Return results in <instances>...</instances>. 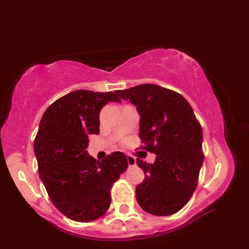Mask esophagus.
Here are the masks:
<instances>
[{
  "label": "esophagus",
  "instance_id": "esophagus-1",
  "mask_svg": "<svg viewBox=\"0 0 249 249\" xmlns=\"http://www.w3.org/2000/svg\"><path fill=\"white\" fill-rule=\"evenodd\" d=\"M127 162H128L129 166H132V165L136 164L135 159L133 158V156H131V155H127Z\"/></svg>",
  "mask_w": 249,
  "mask_h": 249
}]
</instances>
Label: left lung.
Returning a JSON list of instances; mask_svg holds the SVG:
<instances>
[{
	"instance_id": "1",
	"label": "left lung",
	"mask_w": 249,
	"mask_h": 249,
	"mask_svg": "<svg viewBox=\"0 0 249 249\" xmlns=\"http://www.w3.org/2000/svg\"><path fill=\"white\" fill-rule=\"evenodd\" d=\"M115 93L136 107L143 148L156 155L153 163L136 159L145 174L135 190L137 203L152 215L177 213L194 194L204 160L202 128L191 105L177 91L151 84Z\"/></svg>"
}]
</instances>
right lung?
I'll return each instance as SVG.
<instances>
[{
    "mask_svg": "<svg viewBox=\"0 0 249 249\" xmlns=\"http://www.w3.org/2000/svg\"><path fill=\"white\" fill-rule=\"evenodd\" d=\"M121 102L112 91L77 89L44 112L34 141L39 177L58 210L77 222L94 221L110 207V190L128 166L123 152L97 161L87 150L89 135L100 133V111Z\"/></svg>",
    "mask_w": 249,
    "mask_h": 249,
    "instance_id": "right-lung-1",
    "label": "right lung"
}]
</instances>
